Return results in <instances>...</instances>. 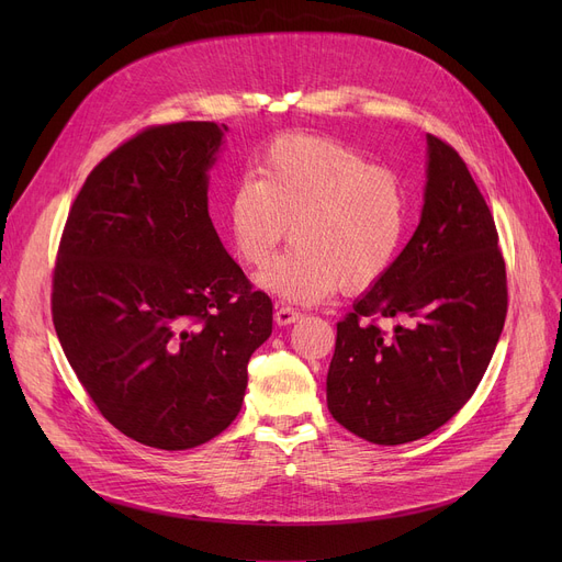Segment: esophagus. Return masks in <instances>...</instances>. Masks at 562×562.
I'll list each match as a JSON object with an SVG mask.
<instances>
[{
	"mask_svg": "<svg viewBox=\"0 0 562 562\" xmlns=\"http://www.w3.org/2000/svg\"><path fill=\"white\" fill-rule=\"evenodd\" d=\"M301 318V312L293 310L289 305H276V323L278 326H291V323H296Z\"/></svg>",
	"mask_w": 562,
	"mask_h": 562,
	"instance_id": "obj_1",
	"label": "esophagus"
}]
</instances>
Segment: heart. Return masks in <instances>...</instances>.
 <instances>
[{
  "label": "heart",
  "instance_id": "obj_1",
  "mask_svg": "<svg viewBox=\"0 0 562 562\" xmlns=\"http://www.w3.org/2000/svg\"><path fill=\"white\" fill-rule=\"evenodd\" d=\"M289 225L293 246L257 282L291 303H321L387 276L405 239L407 193L396 170L356 147L282 134L261 150L257 177L234 182L227 229L236 257L261 269Z\"/></svg>",
  "mask_w": 562,
  "mask_h": 562
}]
</instances>
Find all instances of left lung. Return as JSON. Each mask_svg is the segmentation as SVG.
Instances as JSON below:
<instances>
[{"label": "left lung", "instance_id": "obj_1", "mask_svg": "<svg viewBox=\"0 0 562 562\" xmlns=\"http://www.w3.org/2000/svg\"><path fill=\"white\" fill-rule=\"evenodd\" d=\"M422 221L387 276L337 323L328 409L346 430L396 447L476 392L508 312L506 261L462 157L428 134ZM382 317L396 319L392 334Z\"/></svg>", "mask_w": 562, "mask_h": 562}]
</instances>
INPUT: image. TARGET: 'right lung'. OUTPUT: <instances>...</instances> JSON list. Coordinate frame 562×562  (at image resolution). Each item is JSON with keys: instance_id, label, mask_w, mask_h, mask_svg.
Returning <instances> with one entry per match:
<instances>
[{"instance_id": "obj_1", "label": "right lung", "mask_w": 562, "mask_h": 562, "mask_svg": "<svg viewBox=\"0 0 562 562\" xmlns=\"http://www.w3.org/2000/svg\"><path fill=\"white\" fill-rule=\"evenodd\" d=\"M225 125L147 127L75 198L52 278V321L102 417L184 451L239 415L273 303L223 248L206 210Z\"/></svg>"}]
</instances>
